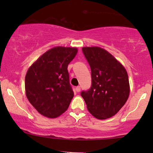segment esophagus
Segmentation results:
<instances>
[{
  "label": "esophagus",
  "instance_id": "esophagus-1",
  "mask_svg": "<svg viewBox=\"0 0 153 153\" xmlns=\"http://www.w3.org/2000/svg\"><path fill=\"white\" fill-rule=\"evenodd\" d=\"M75 90H76L77 92H80V86H77L76 88H75Z\"/></svg>",
  "mask_w": 153,
  "mask_h": 153
}]
</instances>
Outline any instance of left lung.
<instances>
[{
    "instance_id": "obj_1",
    "label": "left lung",
    "mask_w": 153,
    "mask_h": 153,
    "mask_svg": "<svg viewBox=\"0 0 153 153\" xmlns=\"http://www.w3.org/2000/svg\"><path fill=\"white\" fill-rule=\"evenodd\" d=\"M82 51L91 68V86L88 90L82 91L80 95L94 117L110 118L122 108L129 97L127 71L102 48L82 47Z\"/></svg>"
}]
</instances>
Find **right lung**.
<instances>
[{"mask_svg":"<svg viewBox=\"0 0 153 153\" xmlns=\"http://www.w3.org/2000/svg\"><path fill=\"white\" fill-rule=\"evenodd\" d=\"M78 50L57 47L43 54L28 70L26 97L37 111L56 118L68 109L74 96L68 71Z\"/></svg>","mask_w":153,"mask_h":153,"instance_id":"add662e5","label":"right lung"}]
</instances>
